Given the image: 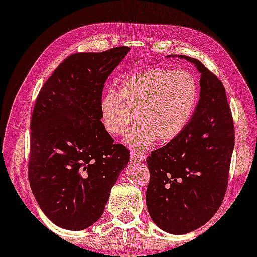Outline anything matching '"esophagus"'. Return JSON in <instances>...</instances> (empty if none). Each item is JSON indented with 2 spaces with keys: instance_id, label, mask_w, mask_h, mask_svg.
I'll list each match as a JSON object with an SVG mask.
<instances>
[{
  "instance_id": "esophagus-1",
  "label": "esophagus",
  "mask_w": 257,
  "mask_h": 257,
  "mask_svg": "<svg viewBox=\"0 0 257 257\" xmlns=\"http://www.w3.org/2000/svg\"><path fill=\"white\" fill-rule=\"evenodd\" d=\"M130 159H131L132 163H142V161L146 159V156L144 153L132 152L131 156H130Z\"/></svg>"
}]
</instances>
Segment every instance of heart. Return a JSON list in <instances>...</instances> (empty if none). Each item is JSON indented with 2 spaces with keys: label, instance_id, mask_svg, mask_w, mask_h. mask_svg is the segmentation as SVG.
<instances>
[{
  "label": "heart",
  "instance_id": "1",
  "mask_svg": "<svg viewBox=\"0 0 257 257\" xmlns=\"http://www.w3.org/2000/svg\"><path fill=\"white\" fill-rule=\"evenodd\" d=\"M199 84L186 70L151 68L126 77L119 91L111 86L100 99V119L111 136L126 132L128 146L144 150L156 142L168 143L189 124L199 101Z\"/></svg>",
  "mask_w": 257,
  "mask_h": 257
}]
</instances>
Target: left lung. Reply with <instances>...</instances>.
<instances>
[{"label":"left lung","instance_id":"1","mask_svg":"<svg viewBox=\"0 0 257 257\" xmlns=\"http://www.w3.org/2000/svg\"><path fill=\"white\" fill-rule=\"evenodd\" d=\"M200 72V99L180 136L152 151L146 163V206L170 234H186L212 219L226 194L235 133L226 90L198 59L179 55Z\"/></svg>","mask_w":257,"mask_h":257}]
</instances>
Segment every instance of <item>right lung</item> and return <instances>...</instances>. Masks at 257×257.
<instances>
[{
    "instance_id": "add662e5",
    "label": "right lung",
    "mask_w": 257,
    "mask_h": 257,
    "mask_svg": "<svg viewBox=\"0 0 257 257\" xmlns=\"http://www.w3.org/2000/svg\"><path fill=\"white\" fill-rule=\"evenodd\" d=\"M130 51L72 54L44 83L30 122L28 175L56 226L83 230L103 215L130 151L105 131L100 99L107 77Z\"/></svg>"
}]
</instances>
